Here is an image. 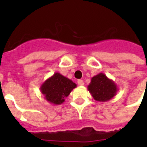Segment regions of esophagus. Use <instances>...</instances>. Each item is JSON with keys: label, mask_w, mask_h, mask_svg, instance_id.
Segmentation results:
<instances>
[{"label": "esophagus", "mask_w": 147, "mask_h": 147, "mask_svg": "<svg viewBox=\"0 0 147 147\" xmlns=\"http://www.w3.org/2000/svg\"><path fill=\"white\" fill-rule=\"evenodd\" d=\"M77 83H78V85H80V86H83L84 85V82L82 80H79L77 81Z\"/></svg>", "instance_id": "esophagus-1"}]
</instances>
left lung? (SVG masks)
<instances>
[{"instance_id":"obj_1","label":"left lung","mask_w":147,"mask_h":147,"mask_svg":"<svg viewBox=\"0 0 147 147\" xmlns=\"http://www.w3.org/2000/svg\"><path fill=\"white\" fill-rule=\"evenodd\" d=\"M87 89L94 99L100 102L111 100L118 91L117 84L104 73H99L92 77Z\"/></svg>"}]
</instances>
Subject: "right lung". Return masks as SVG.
Here are the masks:
<instances>
[{
	"mask_svg": "<svg viewBox=\"0 0 147 147\" xmlns=\"http://www.w3.org/2000/svg\"><path fill=\"white\" fill-rule=\"evenodd\" d=\"M76 87V84L67 77L55 72L40 86V90L45 99L53 105H61L65 98Z\"/></svg>",
	"mask_w": 147,
	"mask_h": 147,
	"instance_id": "right-lung-1",
	"label": "right lung"
}]
</instances>
